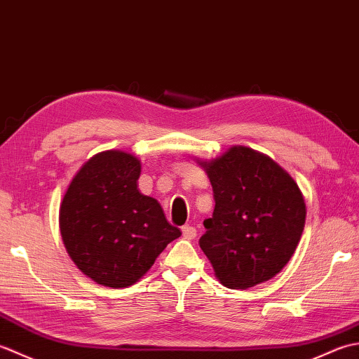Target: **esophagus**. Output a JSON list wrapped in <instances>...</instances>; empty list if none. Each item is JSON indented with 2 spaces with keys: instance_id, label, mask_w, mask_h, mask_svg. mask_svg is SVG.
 <instances>
[{
  "instance_id": "1",
  "label": "esophagus",
  "mask_w": 359,
  "mask_h": 359,
  "mask_svg": "<svg viewBox=\"0 0 359 359\" xmlns=\"http://www.w3.org/2000/svg\"><path fill=\"white\" fill-rule=\"evenodd\" d=\"M182 234H184L185 239L193 241L197 236V231H196V228L193 225H184V226H182Z\"/></svg>"
}]
</instances>
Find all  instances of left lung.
Here are the masks:
<instances>
[{"instance_id": "1", "label": "left lung", "mask_w": 359, "mask_h": 359, "mask_svg": "<svg viewBox=\"0 0 359 359\" xmlns=\"http://www.w3.org/2000/svg\"><path fill=\"white\" fill-rule=\"evenodd\" d=\"M197 163L208 174L216 202L199 245L220 284L245 290L276 276L306 225V202L292 175L247 147Z\"/></svg>"}]
</instances>
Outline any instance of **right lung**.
<instances>
[{
  "label": "right lung",
  "instance_id": "obj_1",
  "mask_svg": "<svg viewBox=\"0 0 359 359\" xmlns=\"http://www.w3.org/2000/svg\"><path fill=\"white\" fill-rule=\"evenodd\" d=\"M140 160L103 151L74 175L60 205L66 251L83 274L104 287L135 284L182 234L160 203L137 188Z\"/></svg>",
  "mask_w": 359,
  "mask_h": 359
}]
</instances>
